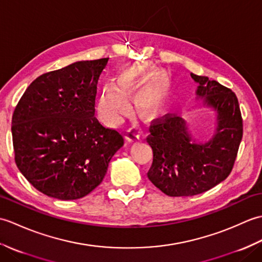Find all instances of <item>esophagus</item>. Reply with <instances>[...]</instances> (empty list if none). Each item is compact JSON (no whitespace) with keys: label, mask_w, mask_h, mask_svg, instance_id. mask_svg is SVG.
<instances>
[{"label":"esophagus","mask_w":262,"mask_h":262,"mask_svg":"<svg viewBox=\"0 0 262 262\" xmlns=\"http://www.w3.org/2000/svg\"><path fill=\"white\" fill-rule=\"evenodd\" d=\"M126 140L129 143L140 140V133H138L135 127H132L126 130Z\"/></svg>","instance_id":"esophagus-1"}]
</instances>
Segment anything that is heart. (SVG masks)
Instances as JSON below:
<instances>
[{
  "label": "heart",
  "mask_w": 262,
  "mask_h": 262,
  "mask_svg": "<svg viewBox=\"0 0 262 262\" xmlns=\"http://www.w3.org/2000/svg\"><path fill=\"white\" fill-rule=\"evenodd\" d=\"M148 66L138 64L119 72L115 77L114 85L103 88L98 100V111L102 119L116 124L128 109L127 97L135 93L138 89L148 83L135 97L137 108L143 114L153 116L164 107L169 96V85L162 76L153 77Z\"/></svg>",
  "instance_id": "heart-1"
}]
</instances>
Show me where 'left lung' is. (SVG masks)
<instances>
[{"mask_svg": "<svg viewBox=\"0 0 262 262\" xmlns=\"http://www.w3.org/2000/svg\"><path fill=\"white\" fill-rule=\"evenodd\" d=\"M190 75L198 84L197 99L216 113L217 126L209 141L197 143L180 116L166 114L153 121L146 138L153 151L147 177L171 197L194 196L225 180L243 135L235 93L207 76Z\"/></svg>", "mask_w": 262, "mask_h": 262, "instance_id": "left-lung-1", "label": "left lung"}]
</instances>
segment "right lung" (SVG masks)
<instances>
[{"label": "right lung", "instance_id": "right-lung-1", "mask_svg": "<svg viewBox=\"0 0 262 262\" xmlns=\"http://www.w3.org/2000/svg\"><path fill=\"white\" fill-rule=\"evenodd\" d=\"M109 58L81 60L40 75L12 117L14 160L37 190L60 200L86 196L102 182L124 136L94 117L99 76Z\"/></svg>", "mask_w": 262, "mask_h": 262}]
</instances>
